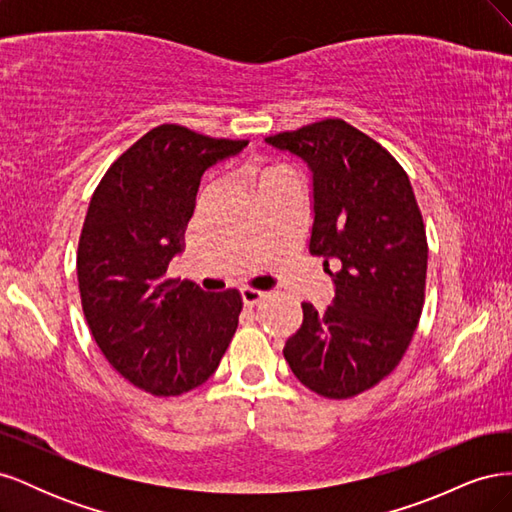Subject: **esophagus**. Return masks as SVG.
Here are the masks:
<instances>
[{
  "label": "esophagus",
  "mask_w": 512,
  "mask_h": 512,
  "mask_svg": "<svg viewBox=\"0 0 512 512\" xmlns=\"http://www.w3.org/2000/svg\"><path fill=\"white\" fill-rule=\"evenodd\" d=\"M265 297H267V292L256 290V288H243V290H241V299H243V303H245L247 307H252V305L260 303Z\"/></svg>",
  "instance_id": "esophagus-1"
}]
</instances>
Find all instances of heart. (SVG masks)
I'll return each instance as SVG.
<instances>
[{"mask_svg": "<svg viewBox=\"0 0 512 512\" xmlns=\"http://www.w3.org/2000/svg\"><path fill=\"white\" fill-rule=\"evenodd\" d=\"M269 173H273V170H269Z\"/></svg>", "mask_w": 512, "mask_h": 512, "instance_id": "1", "label": "heart"}]
</instances>
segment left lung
Listing matches in <instances>:
<instances>
[{"mask_svg":"<svg viewBox=\"0 0 512 512\" xmlns=\"http://www.w3.org/2000/svg\"><path fill=\"white\" fill-rule=\"evenodd\" d=\"M312 170L309 252L333 264L335 297L303 303L284 356L314 393L348 399L376 386L406 354L425 301L427 237L399 162L344 119L265 138Z\"/></svg>","mask_w":512,"mask_h":512,"instance_id":"left-lung-1","label":"left lung"}]
</instances>
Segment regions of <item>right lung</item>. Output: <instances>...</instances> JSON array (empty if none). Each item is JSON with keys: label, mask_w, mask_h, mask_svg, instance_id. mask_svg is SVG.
Segmentation results:
<instances>
[{"label": "right lung", "mask_w": 512, "mask_h": 512, "mask_svg": "<svg viewBox=\"0 0 512 512\" xmlns=\"http://www.w3.org/2000/svg\"><path fill=\"white\" fill-rule=\"evenodd\" d=\"M245 145L164 123L119 156L91 196L76 254L83 314L106 361L151 395L209 380L237 331L239 290L209 294L166 269L183 250L200 177Z\"/></svg>", "instance_id": "obj_1"}]
</instances>
